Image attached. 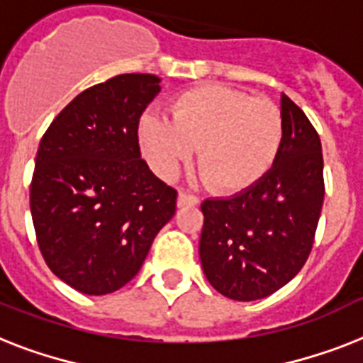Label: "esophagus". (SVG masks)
Segmentation results:
<instances>
[{
  "label": "esophagus",
  "instance_id": "1",
  "mask_svg": "<svg viewBox=\"0 0 363 363\" xmlns=\"http://www.w3.org/2000/svg\"><path fill=\"white\" fill-rule=\"evenodd\" d=\"M177 205L179 207H196V205H199V199L196 196H191V194H186V191H179Z\"/></svg>",
  "mask_w": 363,
  "mask_h": 363
}]
</instances>
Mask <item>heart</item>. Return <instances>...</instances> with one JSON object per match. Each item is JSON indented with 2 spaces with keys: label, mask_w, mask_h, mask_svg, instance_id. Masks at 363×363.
<instances>
[{
  "label": "heart",
  "mask_w": 363,
  "mask_h": 363,
  "mask_svg": "<svg viewBox=\"0 0 363 363\" xmlns=\"http://www.w3.org/2000/svg\"><path fill=\"white\" fill-rule=\"evenodd\" d=\"M172 121L145 113L138 140L152 172L173 179L197 149V169L216 194L253 188L272 169L284 140V117L274 102L228 85H197L175 96Z\"/></svg>",
  "instance_id": "b5f03b06"
}]
</instances>
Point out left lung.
Here are the masks:
<instances>
[{
    "label": "left lung",
    "mask_w": 363,
    "mask_h": 363,
    "mask_svg": "<svg viewBox=\"0 0 363 363\" xmlns=\"http://www.w3.org/2000/svg\"><path fill=\"white\" fill-rule=\"evenodd\" d=\"M279 110L284 140L268 175L242 194L201 203L203 272L238 302L264 298L302 270L325 199L319 134L287 95Z\"/></svg>",
    "instance_id": "1"
}]
</instances>
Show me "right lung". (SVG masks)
Returning a JSON list of instances; mask_svg holds the SVG:
<instances>
[{
    "instance_id": "1",
    "label": "right lung",
    "mask_w": 363,
    "mask_h": 363,
    "mask_svg": "<svg viewBox=\"0 0 363 363\" xmlns=\"http://www.w3.org/2000/svg\"><path fill=\"white\" fill-rule=\"evenodd\" d=\"M160 89L158 76H115L79 93L40 140L29 194L38 248L79 293L128 284L175 216L177 191L141 160L138 141Z\"/></svg>"
}]
</instances>
